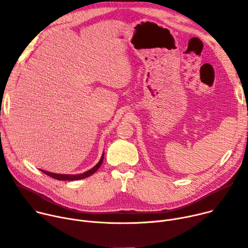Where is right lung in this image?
<instances>
[{
  "instance_id": "obj_1",
  "label": "right lung",
  "mask_w": 248,
  "mask_h": 248,
  "mask_svg": "<svg viewBox=\"0 0 248 248\" xmlns=\"http://www.w3.org/2000/svg\"><path fill=\"white\" fill-rule=\"evenodd\" d=\"M104 156H105V154L103 153V155H102L100 161H98L93 169H91V170H87L85 172H82V173H79V174H60V173H54V172L46 171V170H41L44 173H46V175L51 176L53 178H56V179H59V180H78V179H84V178L92 175L98 169H100V167L102 166V163H103V160H104Z\"/></svg>"
}]
</instances>
